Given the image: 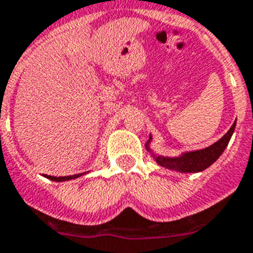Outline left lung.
<instances>
[{
    "label": "left lung",
    "mask_w": 253,
    "mask_h": 253,
    "mask_svg": "<svg viewBox=\"0 0 253 253\" xmlns=\"http://www.w3.org/2000/svg\"><path fill=\"white\" fill-rule=\"evenodd\" d=\"M236 121L231 126V128L226 132L224 136L214 143L212 146L204 148V150L194 151V152H188V154L182 155L180 158H163V156H156V162L162 167H166L169 169H174L178 172H189L196 173L204 170L208 167H210L212 163L215 162L216 159L219 158L220 155L223 154L226 150L231 135L235 130ZM151 139V138H150Z\"/></svg>",
    "instance_id": "1"
}]
</instances>
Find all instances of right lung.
I'll return each instance as SVG.
<instances>
[{"label":"right lung","instance_id":"1","mask_svg":"<svg viewBox=\"0 0 253 253\" xmlns=\"http://www.w3.org/2000/svg\"><path fill=\"white\" fill-rule=\"evenodd\" d=\"M81 176V174H75V176H67V177H55V176H48V178L53 181H65V180H72V178H76V177Z\"/></svg>","mask_w":253,"mask_h":253}]
</instances>
